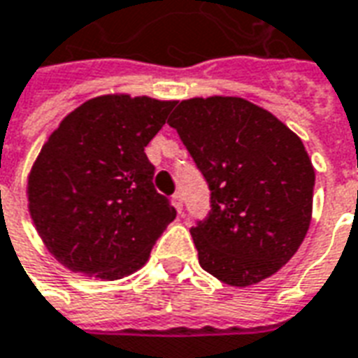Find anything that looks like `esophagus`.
Segmentation results:
<instances>
[{
  "label": "esophagus",
  "mask_w": 358,
  "mask_h": 358,
  "mask_svg": "<svg viewBox=\"0 0 358 358\" xmlns=\"http://www.w3.org/2000/svg\"><path fill=\"white\" fill-rule=\"evenodd\" d=\"M171 203H173V208L177 209V213H182V196L179 192L171 196Z\"/></svg>",
  "instance_id": "1"
}]
</instances>
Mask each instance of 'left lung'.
<instances>
[{"label": "left lung", "mask_w": 358, "mask_h": 358, "mask_svg": "<svg viewBox=\"0 0 358 358\" xmlns=\"http://www.w3.org/2000/svg\"><path fill=\"white\" fill-rule=\"evenodd\" d=\"M168 124L211 190L209 217L190 230L201 268L230 287L281 270L313 211L315 169L302 139L238 96L182 99Z\"/></svg>", "instance_id": "obj_1"}]
</instances>
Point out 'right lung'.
I'll return each instance as SVG.
<instances>
[{
    "mask_svg": "<svg viewBox=\"0 0 358 358\" xmlns=\"http://www.w3.org/2000/svg\"><path fill=\"white\" fill-rule=\"evenodd\" d=\"M176 99L106 94L56 128L28 176V209L48 252L67 270L101 281L149 260L176 209L158 194L145 147Z\"/></svg>",
    "mask_w": 358,
    "mask_h": 358,
    "instance_id": "1",
    "label": "right lung"
}]
</instances>
